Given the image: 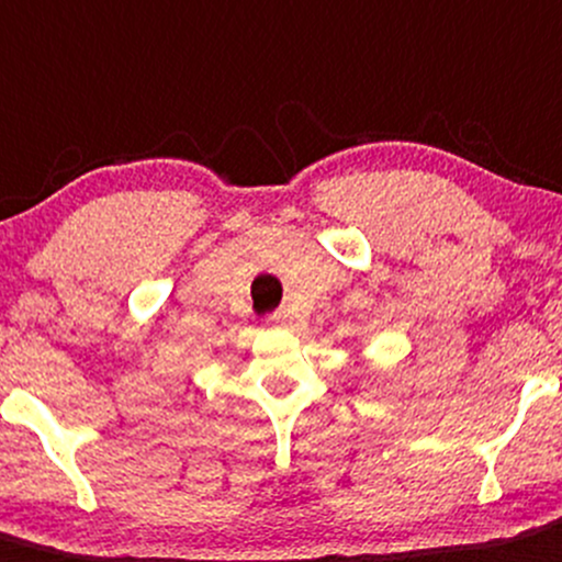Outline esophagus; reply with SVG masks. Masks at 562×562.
<instances>
[{"label": "esophagus", "mask_w": 562, "mask_h": 562, "mask_svg": "<svg viewBox=\"0 0 562 562\" xmlns=\"http://www.w3.org/2000/svg\"><path fill=\"white\" fill-rule=\"evenodd\" d=\"M285 321H288L285 310H277V313L266 315V324H271V326H285Z\"/></svg>", "instance_id": "34e87169"}]
</instances>
